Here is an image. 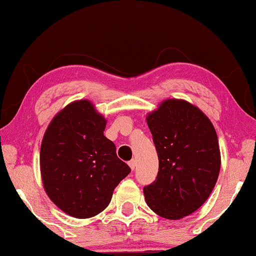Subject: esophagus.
Segmentation results:
<instances>
[{
    "label": "esophagus",
    "mask_w": 256,
    "mask_h": 256,
    "mask_svg": "<svg viewBox=\"0 0 256 256\" xmlns=\"http://www.w3.org/2000/svg\"><path fill=\"white\" fill-rule=\"evenodd\" d=\"M128 166L131 168V170H134L136 166V160H131V161L128 162Z\"/></svg>",
    "instance_id": "esophagus-1"
}]
</instances>
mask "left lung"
<instances>
[{
	"instance_id": "1",
	"label": "left lung",
	"mask_w": 256,
	"mask_h": 256,
	"mask_svg": "<svg viewBox=\"0 0 256 256\" xmlns=\"http://www.w3.org/2000/svg\"><path fill=\"white\" fill-rule=\"evenodd\" d=\"M146 120L158 174L144 188V199L158 216L180 220L199 209L215 188L220 169L215 128L199 108L177 98L163 101Z\"/></svg>"
}]
</instances>
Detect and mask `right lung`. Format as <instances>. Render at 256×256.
<instances>
[{"label":"right lung","instance_id":"add662e5","mask_svg":"<svg viewBox=\"0 0 256 256\" xmlns=\"http://www.w3.org/2000/svg\"><path fill=\"white\" fill-rule=\"evenodd\" d=\"M106 118L88 100L71 102L52 118L40 150L46 193L68 215L90 218L108 207L116 186L131 172L106 138Z\"/></svg>","mask_w":256,"mask_h":256}]
</instances>
